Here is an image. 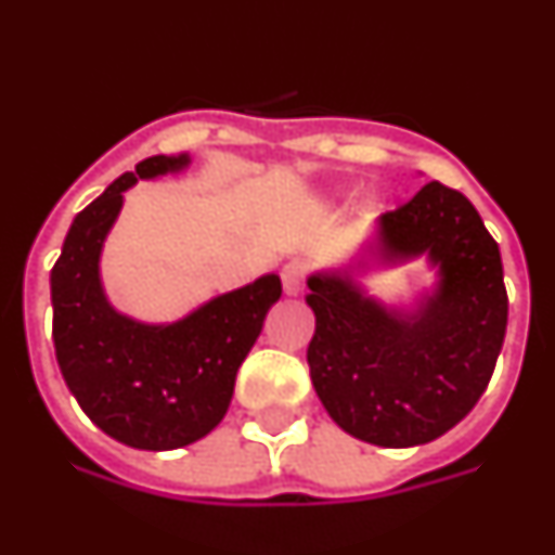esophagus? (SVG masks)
<instances>
[{"label":"esophagus","instance_id":"obj_1","mask_svg":"<svg viewBox=\"0 0 555 555\" xmlns=\"http://www.w3.org/2000/svg\"><path fill=\"white\" fill-rule=\"evenodd\" d=\"M308 278V267L302 261H288L281 272L283 281V292L286 294H300L302 286H306Z\"/></svg>","mask_w":555,"mask_h":555}]
</instances>
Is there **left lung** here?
<instances>
[{
	"label": "left lung",
	"mask_w": 555,
	"mask_h": 555,
	"mask_svg": "<svg viewBox=\"0 0 555 555\" xmlns=\"http://www.w3.org/2000/svg\"><path fill=\"white\" fill-rule=\"evenodd\" d=\"M384 258L430 253L442 288L420 317H395L336 274L308 281L317 317L308 366L338 428L414 448L459 425L492 380L508 325L503 261L461 191L430 180L380 217Z\"/></svg>",
	"instance_id": "1"
}]
</instances>
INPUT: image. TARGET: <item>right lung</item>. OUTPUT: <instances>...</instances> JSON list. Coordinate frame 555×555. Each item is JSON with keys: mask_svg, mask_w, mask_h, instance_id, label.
Segmentation results:
<instances>
[{"mask_svg": "<svg viewBox=\"0 0 555 555\" xmlns=\"http://www.w3.org/2000/svg\"><path fill=\"white\" fill-rule=\"evenodd\" d=\"M185 155H152L80 210L52 267V338L63 380L96 428L135 450H178L222 423L235 372L253 350L281 278L217 297L189 320L146 327L107 306L100 249L139 178L180 169Z\"/></svg>", "mask_w": 555, "mask_h": 555, "instance_id": "right-lung-1", "label": "right lung"}]
</instances>
